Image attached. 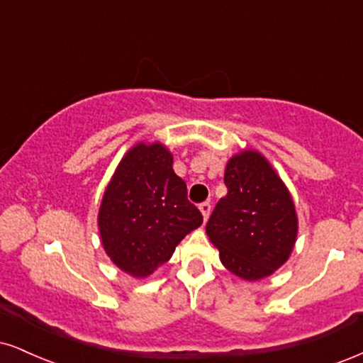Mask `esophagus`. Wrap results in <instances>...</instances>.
<instances>
[{"instance_id":"obj_1","label":"esophagus","mask_w":363,"mask_h":363,"mask_svg":"<svg viewBox=\"0 0 363 363\" xmlns=\"http://www.w3.org/2000/svg\"><path fill=\"white\" fill-rule=\"evenodd\" d=\"M200 212H202L203 220L207 222V218L210 216V202H202V203H200Z\"/></svg>"}]
</instances>
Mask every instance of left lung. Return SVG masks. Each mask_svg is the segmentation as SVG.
Returning <instances> with one entry per match:
<instances>
[{"label":"left lung","instance_id":"left-lung-1","mask_svg":"<svg viewBox=\"0 0 363 363\" xmlns=\"http://www.w3.org/2000/svg\"><path fill=\"white\" fill-rule=\"evenodd\" d=\"M227 195L207 222V235L232 274L269 276L288 261L298 232L293 200L271 164L256 151L235 155L225 168Z\"/></svg>","mask_w":363,"mask_h":363}]
</instances>
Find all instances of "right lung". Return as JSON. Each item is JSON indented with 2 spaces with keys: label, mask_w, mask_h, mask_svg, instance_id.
Segmentation results:
<instances>
[{
  "label": "right lung",
  "mask_w": 363,
  "mask_h": 363,
  "mask_svg": "<svg viewBox=\"0 0 363 363\" xmlns=\"http://www.w3.org/2000/svg\"><path fill=\"white\" fill-rule=\"evenodd\" d=\"M186 195L167 147L134 146L116 169L99 212L102 245L116 266L145 277L167 262L183 237L203 222Z\"/></svg>",
  "instance_id": "obj_1"
}]
</instances>
